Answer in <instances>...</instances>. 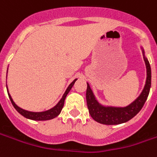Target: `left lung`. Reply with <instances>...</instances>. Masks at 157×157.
<instances>
[{
	"label": "left lung",
	"instance_id": "1",
	"mask_svg": "<svg viewBox=\"0 0 157 157\" xmlns=\"http://www.w3.org/2000/svg\"><path fill=\"white\" fill-rule=\"evenodd\" d=\"M144 62L147 69V80L142 94L134 102L125 107H105L100 105L94 96L91 88L87 84L86 99L88 112L93 119L103 124H119L127 122L140 112L150 93L151 86V69L150 63L145 56Z\"/></svg>",
	"mask_w": 157,
	"mask_h": 157
}]
</instances>
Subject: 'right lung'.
Returning <instances> with one entry per match:
<instances>
[{
	"instance_id": "add662e5",
	"label": "right lung",
	"mask_w": 157,
	"mask_h": 157,
	"mask_svg": "<svg viewBox=\"0 0 157 157\" xmlns=\"http://www.w3.org/2000/svg\"><path fill=\"white\" fill-rule=\"evenodd\" d=\"M75 81H76V79L74 80L73 82L71 83L70 86H69V87H68L67 90H66V92L64 93L63 98L61 99V101L58 102V104H57L56 106H54L53 108L48 110V111L42 112V113H33V112H28V111H25V110L24 109H21L20 107H19V106L13 102L12 97L10 96V94H9V93H7V94H8L9 99H10V101H11L12 104L13 105V107L17 110L18 113H20V114L22 115V116H24L25 118L33 119V120H49V119H54V118H56V116L59 115V113H61V111L63 109V105H64L65 98H66L67 94H68L69 92L70 91L71 87H73V85H74L75 82Z\"/></svg>"
}]
</instances>
